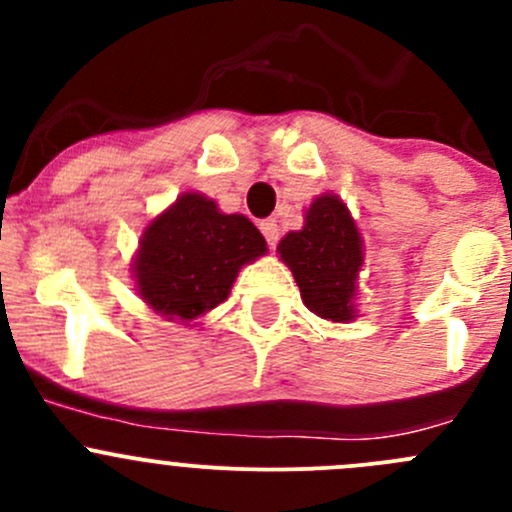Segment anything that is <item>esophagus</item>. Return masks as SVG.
I'll return each instance as SVG.
<instances>
[{
	"instance_id": "1",
	"label": "esophagus",
	"mask_w": 512,
	"mask_h": 512,
	"mask_svg": "<svg viewBox=\"0 0 512 512\" xmlns=\"http://www.w3.org/2000/svg\"><path fill=\"white\" fill-rule=\"evenodd\" d=\"M260 230H262V235H265L267 245L275 247V245H277V240H280V227H277V220H275V218L262 220V223H260Z\"/></svg>"
}]
</instances>
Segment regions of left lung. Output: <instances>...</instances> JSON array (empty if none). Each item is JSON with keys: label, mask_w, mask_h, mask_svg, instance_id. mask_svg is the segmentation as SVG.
Listing matches in <instances>:
<instances>
[{"label": "left lung", "mask_w": 512, "mask_h": 512, "mask_svg": "<svg viewBox=\"0 0 512 512\" xmlns=\"http://www.w3.org/2000/svg\"><path fill=\"white\" fill-rule=\"evenodd\" d=\"M361 235L347 205L324 193L304 213V227L287 232L277 245L282 262L292 270L309 312L329 322L356 317V275L364 262Z\"/></svg>", "instance_id": "8db88e82"}]
</instances>
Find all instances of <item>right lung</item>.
I'll return each mask as SVG.
<instances>
[{"instance_id":"1","label":"right lung","mask_w":512,"mask_h":512,"mask_svg":"<svg viewBox=\"0 0 512 512\" xmlns=\"http://www.w3.org/2000/svg\"><path fill=\"white\" fill-rule=\"evenodd\" d=\"M265 252V237L245 215H225L215 200L183 193L143 230L133 280L153 312L190 324L225 302L240 267Z\"/></svg>"}]
</instances>
